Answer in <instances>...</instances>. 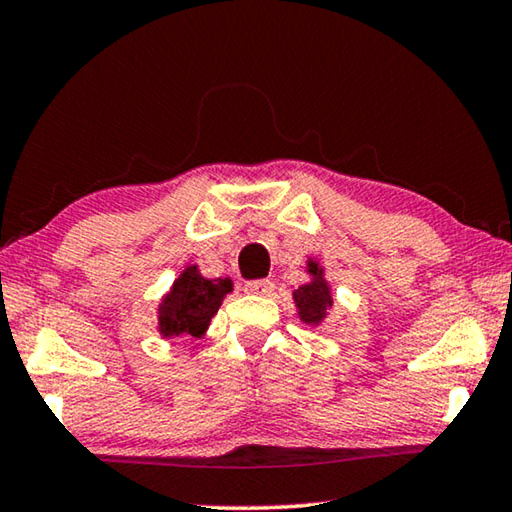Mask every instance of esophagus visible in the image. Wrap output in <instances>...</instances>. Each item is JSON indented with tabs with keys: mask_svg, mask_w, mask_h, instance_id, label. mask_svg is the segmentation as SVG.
<instances>
[{
	"mask_svg": "<svg viewBox=\"0 0 512 512\" xmlns=\"http://www.w3.org/2000/svg\"><path fill=\"white\" fill-rule=\"evenodd\" d=\"M253 296H271L273 293V282L271 280H250L244 287Z\"/></svg>",
	"mask_w": 512,
	"mask_h": 512,
	"instance_id": "obj_1",
	"label": "esophagus"
}]
</instances>
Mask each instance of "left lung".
<instances>
[{
  "label": "left lung",
  "instance_id": "1",
  "mask_svg": "<svg viewBox=\"0 0 512 512\" xmlns=\"http://www.w3.org/2000/svg\"><path fill=\"white\" fill-rule=\"evenodd\" d=\"M309 273L316 275V280L311 284H305V287H300L296 293H293V298H296V305L300 309V318L305 320V323H320L325 316V311L329 307V289L325 280H320V271L316 264L309 266Z\"/></svg>",
  "mask_w": 512,
  "mask_h": 512
}]
</instances>
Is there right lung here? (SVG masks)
I'll return each mask as SVG.
<instances>
[{
	"label": "right lung",
	"mask_w": 512,
	"mask_h": 512,
	"mask_svg": "<svg viewBox=\"0 0 512 512\" xmlns=\"http://www.w3.org/2000/svg\"><path fill=\"white\" fill-rule=\"evenodd\" d=\"M230 291V280H205L196 266L187 268L160 305V329L164 336H203L221 300Z\"/></svg>",
	"instance_id": "add662e5"
}]
</instances>
